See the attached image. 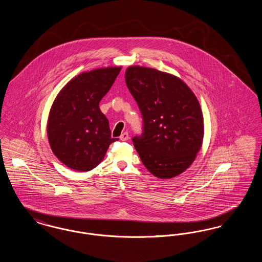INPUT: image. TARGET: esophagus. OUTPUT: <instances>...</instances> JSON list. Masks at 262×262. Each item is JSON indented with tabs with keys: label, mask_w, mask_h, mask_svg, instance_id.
Returning <instances> with one entry per match:
<instances>
[{
	"label": "esophagus",
	"mask_w": 262,
	"mask_h": 262,
	"mask_svg": "<svg viewBox=\"0 0 262 262\" xmlns=\"http://www.w3.org/2000/svg\"><path fill=\"white\" fill-rule=\"evenodd\" d=\"M120 139H121L122 141H125V140H127V139H128V133H127V132L123 133V134L121 135V137H120Z\"/></svg>",
	"instance_id": "1"
}]
</instances>
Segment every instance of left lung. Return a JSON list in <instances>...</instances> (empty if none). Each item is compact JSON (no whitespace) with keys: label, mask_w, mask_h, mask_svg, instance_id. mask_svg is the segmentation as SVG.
I'll list each match as a JSON object with an SVG mask.
<instances>
[{"label":"left lung","mask_w":262,"mask_h":262,"mask_svg":"<svg viewBox=\"0 0 262 262\" xmlns=\"http://www.w3.org/2000/svg\"><path fill=\"white\" fill-rule=\"evenodd\" d=\"M125 83L143 118V134L133 138L141 162L159 179H172L195 160L203 141L200 102L180 77L130 66Z\"/></svg>","instance_id":"obj_1"}]
</instances>
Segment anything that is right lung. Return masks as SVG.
<instances>
[{
    "mask_svg": "<svg viewBox=\"0 0 262 262\" xmlns=\"http://www.w3.org/2000/svg\"><path fill=\"white\" fill-rule=\"evenodd\" d=\"M122 67L99 68L72 78L58 93L51 107L47 136L51 149L67 167L88 172L103 161L111 137L109 121L99 102L106 95Z\"/></svg>",
    "mask_w": 262,
    "mask_h": 262,
    "instance_id": "1",
    "label": "right lung"
}]
</instances>
